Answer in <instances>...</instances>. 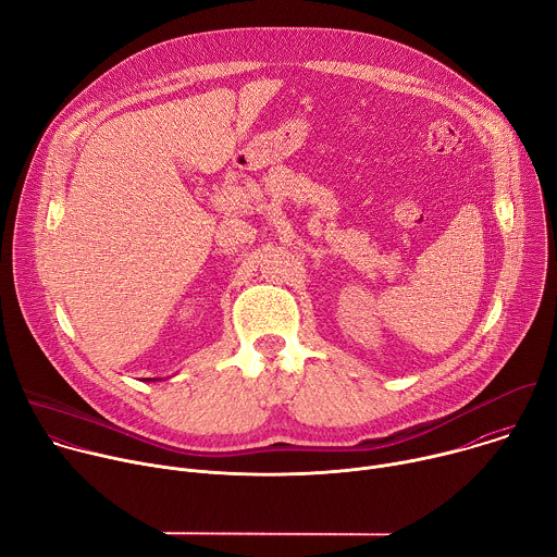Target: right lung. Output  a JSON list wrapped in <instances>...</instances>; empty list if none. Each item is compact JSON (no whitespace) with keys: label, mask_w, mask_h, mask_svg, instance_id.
<instances>
[{"label":"right lung","mask_w":557,"mask_h":557,"mask_svg":"<svg viewBox=\"0 0 557 557\" xmlns=\"http://www.w3.org/2000/svg\"><path fill=\"white\" fill-rule=\"evenodd\" d=\"M143 381H161V379H143Z\"/></svg>","instance_id":"obj_1"}]
</instances>
